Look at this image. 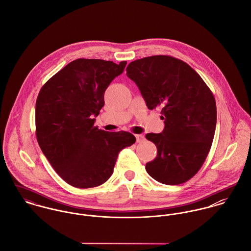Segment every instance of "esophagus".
Returning <instances> with one entry per match:
<instances>
[{
    "label": "esophagus",
    "instance_id": "obj_1",
    "mask_svg": "<svg viewBox=\"0 0 251 251\" xmlns=\"http://www.w3.org/2000/svg\"><path fill=\"white\" fill-rule=\"evenodd\" d=\"M135 137H136V142H137V143L142 142L144 140V138H145L143 134H136V135H135Z\"/></svg>",
    "mask_w": 251,
    "mask_h": 251
}]
</instances>
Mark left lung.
Listing matches in <instances>:
<instances>
[{"label": "left lung", "instance_id": "8db88e82", "mask_svg": "<svg viewBox=\"0 0 251 251\" xmlns=\"http://www.w3.org/2000/svg\"><path fill=\"white\" fill-rule=\"evenodd\" d=\"M126 75L139 88L149 109L161 108L164 129L147 133L157 154L146 164L148 174L164 184H180L202 167L216 126L212 91L190 66L177 58L156 55L131 62Z\"/></svg>", "mask_w": 251, "mask_h": 251}]
</instances>
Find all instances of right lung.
Returning a JSON list of instances; mask_svg holds the SVG:
<instances>
[{
  "label": "right lung",
  "instance_id": "add662e5",
  "mask_svg": "<svg viewBox=\"0 0 251 251\" xmlns=\"http://www.w3.org/2000/svg\"><path fill=\"white\" fill-rule=\"evenodd\" d=\"M119 65L100 59H77L53 75L36 102V135L42 152L57 174L77 188L104 183L119 152L135 143L127 131L108 132L95 126L104 105V93L122 74Z\"/></svg>",
  "mask_w": 251,
  "mask_h": 251
}]
</instances>
